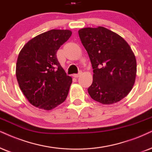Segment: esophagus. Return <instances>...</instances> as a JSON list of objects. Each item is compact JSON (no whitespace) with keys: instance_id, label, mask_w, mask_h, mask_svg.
<instances>
[{"instance_id":"1","label":"esophagus","mask_w":152,"mask_h":152,"mask_svg":"<svg viewBox=\"0 0 152 152\" xmlns=\"http://www.w3.org/2000/svg\"><path fill=\"white\" fill-rule=\"evenodd\" d=\"M80 74H81V73L79 72V73H78V74H73V77H74V78H78V76H79L80 75Z\"/></svg>"}]
</instances>
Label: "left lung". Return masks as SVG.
<instances>
[{
  "label": "left lung",
  "instance_id": "left-lung-1",
  "mask_svg": "<svg viewBox=\"0 0 152 152\" xmlns=\"http://www.w3.org/2000/svg\"><path fill=\"white\" fill-rule=\"evenodd\" d=\"M93 69V80L88 92L94 100L112 104L126 97L135 81L137 63L128 43L103 27L78 31Z\"/></svg>",
  "mask_w": 152,
  "mask_h": 152
}]
</instances>
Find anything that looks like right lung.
<instances>
[{
	"label": "right lung",
	"mask_w": 152,
	"mask_h": 152,
	"mask_svg": "<svg viewBox=\"0 0 152 152\" xmlns=\"http://www.w3.org/2000/svg\"><path fill=\"white\" fill-rule=\"evenodd\" d=\"M72 34L70 30H50L30 40L20 52L17 82L33 106L48 111L66 99L72 78L61 66L56 54Z\"/></svg>",
	"instance_id": "obj_1"
}]
</instances>
